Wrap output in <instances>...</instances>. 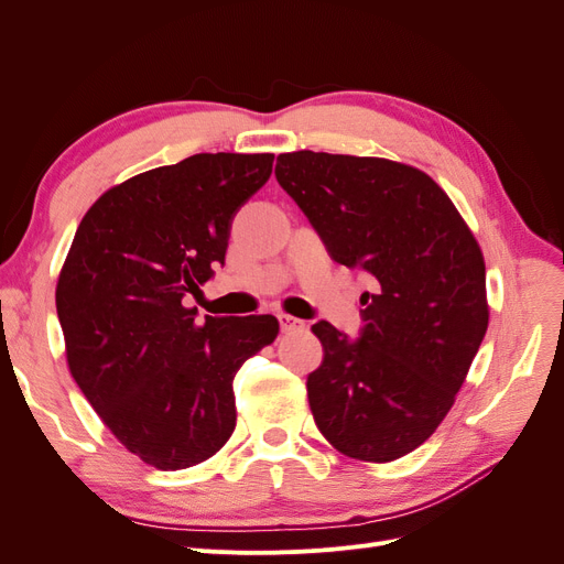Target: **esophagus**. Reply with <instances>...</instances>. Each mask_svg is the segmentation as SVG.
<instances>
[{"instance_id":"1","label":"esophagus","mask_w":564,"mask_h":564,"mask_svg":"<svg viewBox=\"0 0 564 564\" xmlns=\"http://www.w3.org/2000/svg\"><path fill=\"white\" fill-rule=\"evenodd\" d=\"M278 319H280V329H282L284 334H286V332H303V329H305V322H303V319L292 317V315H286V313H280Z\"/></svg>"}]
</instances>
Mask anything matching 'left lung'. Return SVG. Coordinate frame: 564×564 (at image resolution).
Listing matches in <instances>:
<instances>
[{"label": "left lung", "instance_id": "obj_1", "mask_svg": "<svg viewBox=\"0 0 564 564\" xmlns=\"http://www.w3.org/2000/svg\"><path fill=\"white\" fill-rule=\"evenodd\" d=\"M275 176L332 259L373 278L357 338L313 324L324 357L305 386L319 433L377 464L414 452L447 416L487 332L480 247L414 166L299 150L278 158Z\"/></svg>", "mask_w": 564, "mask_h": 564}]
</instances>
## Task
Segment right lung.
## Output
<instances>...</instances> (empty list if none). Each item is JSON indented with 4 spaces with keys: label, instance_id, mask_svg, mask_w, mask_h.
<instances>
[{
    "label": "right lung",
    "instance_id": "add662e5",
    "mask_svg": "<svg viewBox=\"0 0 564 564\" xmlns=\"http://www.w3.org/2000/svg\"><path fill=\"white\" fill-rule=\"evenodd\" d=\"M275 155L199 152L112 187L82 218L56 289L73 379L122 445L160 470L202 464L235 431L232 379L275 340L272 315L197 319L232 218Z\"/></svg>",
    "mask_w": 564,
    "mask_h": 564
}]
</instances>
